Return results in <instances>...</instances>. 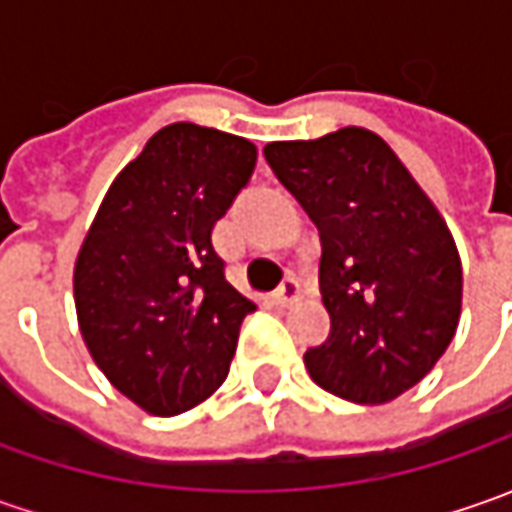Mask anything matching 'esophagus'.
<instances>
[{"instance_id":"34e87169","label":"esophagus","mask_w":512,"mask_h":512,"mask_svg":"<svg viewBox=\"0 0 512 512\" xmlns=\"http://www.w3.org/2000/svg\"><path fill=\"white\" fill-rule=\"evenodd\" d=\"M302 299V285L296 282V279H287L285 285L279 287L276 293H273V302L279 307H290V305H296Z\"/></svg>"}]
</instances>
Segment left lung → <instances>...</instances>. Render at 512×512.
<instances>
[{
  "instance_id": "8db88e82",
  "label": "left lung",
  "mask_w": 512,
  "mask_h": 512,
  "mask_svg": "<svg viewBox=\"0 0 512 512\" xmlns=\"http://www.w3.org/2000/svg\"><path fill=\"white\" fill-rule=\"evenodd\" d=\"M265 159L322 233L330 336L305 353L310 379L344 402L399 399L462 316V259L439 207L367 128L270 142Z\"/></svg>"
}]
</instances>
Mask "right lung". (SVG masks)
Instances as JSON below:
<instances>
[{
    "label": "right lung",
    "instance_id": "right-lung-1",
    "mask_svg": "<svg viewBox=\"0 0 512 512\" xmlns=\"http://www.w3.org/2000/svg\"><path fill=\"white\" fill-rule=\"evenodd\" d=\"M256 168V145L173 122L119 170L73 265L96 367L150 416L185 413L225 382L256 305L225 279L213 227Z\"/></svg>",
    "mask_w": 512,
    "mask_h": 512
}]
</instances>
